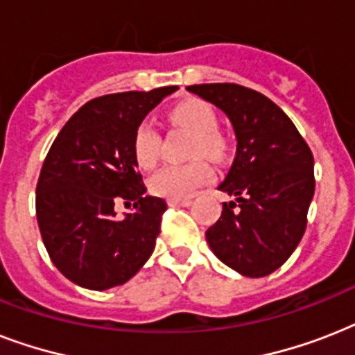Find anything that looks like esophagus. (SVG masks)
<instances>
[{
	"mask_svg": "<svg viewBox=\"0 0 355 355\" xmlns=\"http://www.w3.org/2000/svg\"><path fill=\"white\" fill-rule=\"evenodd\" d=\"M167 205L169 206H191L193 205V200L191 199H169L167 200Z\"/></svg>",
	"mask_w": 355,
	"mask_h": 355,
	"instance_id": "obj_1",
	"label": "esophagus"
}]
</instances>
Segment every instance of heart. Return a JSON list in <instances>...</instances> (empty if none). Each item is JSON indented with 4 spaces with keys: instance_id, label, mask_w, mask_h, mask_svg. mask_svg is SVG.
<instances>
[{
    "instance_id": "1",
    "label": "heart",
    "mask_w": 355,
    "mask_h": 355,
    "mask_svg": "<svg viewBox=\"0 0 355 355\" xmlns=\"http://www.w3.org/2000/svg\"><path fill=\"white\" fill-rule=\"evenodd\" d=\"M173 123L195 134L191 156L221 160L227 153V141L217 130V114L208 103L188 99L169 110ZM160 132L150 121H141L132 134V156L141 169H150L158 160ZM211 167L205 160H193L184 166H164L149 178L150 193L166 199H186L195 189L210 182Z\"/></svg>"
}]
</instances>
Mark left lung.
Segmentation results:
<instances>
[{
    "mask_svg": "<svg viewBox=\"0 0 355 355\" xmlns=\"http://www.w3.org/2000/svg\"><path fill=\"white\" fill-rule=\"evenodd\" d=\"M232 121L237 153L221 191L219 221L206 230L217 258L259 278L286 263L302 239L315 193L313 155L297 127L269 97L234 83L188 86Z\"/></svg>",
    "mask_w": 355,
    "mask_h": 355,
    "instance_id": "obj_1",
    "label": "left lung"
}]
</instances>
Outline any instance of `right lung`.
I'll use <instances>...</instances> for the list:
<instances>
[{"label": "right lung", "mask_w": 355, "mask_h": 355, "mask_svg": "<svg viewBox=\"0 0 355 355\" xmlns=\"http://www.w3.org/2000/svg\"><path fill=\"white\" fill-rule=\"evenodd\" d=\"M175 90L96 97L53 141L36 184V219L51 261L77 286L94 291L121 286L155 250L167 205L145 195L132 134ZM119 200L133 205L125 220L113 210Z\"/></svg>", "instance_id": "right-lung-1"}]
</instances>
